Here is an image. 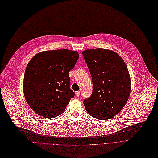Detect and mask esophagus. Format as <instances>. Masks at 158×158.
Returning a JSON list of instances; mask_svg holds the SVG:
<instances>
[{
  "instance_id": "1",
  "label": "esophagus",
  "mask_w": 158,
  "mask_h": 158,
  "mask_svg": "<svg viewBox=\"0 0 158 158\" xmlns=\"http://www.w3.org/2000/svg\"><path fill=\"white\" fill-rule=\"evenodd\" d=\"M80 95V91H77L76 92V96L79 97Z\"/></svg>"
}]
</instances>
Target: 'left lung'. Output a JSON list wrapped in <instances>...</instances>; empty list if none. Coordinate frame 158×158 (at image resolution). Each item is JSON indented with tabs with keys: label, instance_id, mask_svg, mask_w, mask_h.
Listing matches in <instances>:
<instances>
[{
	"label": "left lung",
	"instance_id": "obj_1",
	"mask_svg": "<svg viewBox=\"0 0 158 158\" xmlns=\"http://www.w3.org/2000/svg\"><path fill=\"white\" fill-rule=\"evenodd\" d=\"M93 82L91 97L84 100L88 113L101 120L115 116L125 106L131 91L128 69L122 58L107 49L82 52Z\"/></svg>",
	"mask_w": 158,
	"mask_h": 158
}]
</instances>
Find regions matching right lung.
I'll return each instance as SVG.
<instances>
[{
  "label": "right lung",
  "instance_id": "obj_1",
  "mask_svg": "<svg viewBox=\"0 0 158 158\" xmlns=\"http://www.w3.org/2000/svg\"><path fill=\"white\" fill-rule=\"evenodd\" d=\"M78 58L76 51L54 50L40 52L29 61L24 74L23 94L30 107L40 116H59L74 97L69 72Z\"/></svg>",
  "mask_w": 158,
  "mask_h": 158
}]
</instances>
